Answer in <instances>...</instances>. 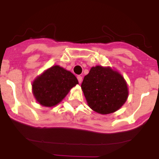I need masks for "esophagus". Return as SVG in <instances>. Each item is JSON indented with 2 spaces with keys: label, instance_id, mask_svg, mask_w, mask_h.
<instances>
[{
  "label": "esophagus",
  "instance_id": "esophagus-1",
  "mask_svg": "<svg viewBox=\"0 0 159 159\" xmlns=\"http://www.w3.org/2000/svg\"><path fill=\"white\" fill-rule=\"evenodd\" d=\"M77 78H78V82H79V83H81V81H82V77H81V75H78V76L77 77Z\"/></svg>",
  "mask_w": 159,
  "mask_h": 159
}]
</instances>
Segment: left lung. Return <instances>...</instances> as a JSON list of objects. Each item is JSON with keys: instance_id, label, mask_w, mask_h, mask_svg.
<instances>
[{"instance_id": "1", "label": "left lung", "mask_w": 159, "mask_h": 159, "mask_svg": "<svg viewBox=\"0 0 159 159\" xmlns=\"http://www.w3.org/2000/svg\"><path fill=\"white\" fill-rule=\"evenodd\" d=\"M89 106L102 115L118 111L126 101L128 87L120 74L110 67H92L81 83Z\"/></svg>"}]
</instances>
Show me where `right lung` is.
Instances as JSON below:
<instances>
[{"instance_id":"1","label":"right lung","mask_w":159,"mask_h":159,"mask_svg":"<svg viewBox=\"0 0 159 159\" xmlns=\"http://www.w3.org/2000/svg\"><path fill=\"white\" fill-rule=\"evenodd\" d=\"M77 84L78 79L72 73L54 66L34 80L32 84L33 93L40 104L52 107L61 101Z\"/></svg>"}]
</instances>
